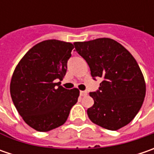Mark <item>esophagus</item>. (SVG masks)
I'll list each match as a JSON object with an SVG mask.
<instances>
[{"label": "esophagus", "mask_w": 154, "mask_h": 154, "mask_svg": "<svg viewBox=\"0 0 154 154\" xmlns=\"http://www.w3.org/2000/svg\"><path fill=\"white\" fill-rule=\"evenodd\" d=\"M80 93L81 96H83V97H84V96H86V95H87V93H88V92H86V91H80Z\"/></svg>", "instance_id": "1"}]
</instances>
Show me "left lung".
Returning <instances> with one entry per match:
<instances>
[{"instance_id":"left-lung-1","label":"left lung","mask_w":154,"mask_h":154,"mask_svg":"<svg viewBox=\"0 0 154 154\" xmlns=\"http://www.w3.org/2000/svg\"><path fill=\"white\" fill-rule=\"evenodd\" d=\"M74 45L89 65L92 78H103L98 91L90 92L94 100L87 109L90 120L109 130L126 126L139 112L146 95L145 80L137 62L113 39L103 38Z\"/></svg>"}]
</instances>
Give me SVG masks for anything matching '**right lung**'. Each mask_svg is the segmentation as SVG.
<instances>
[{"instance_id": "right-lung-1", "label": "right lung", "mask_w": 154, "mask_h": 154, "mask_svg": "<svg viewBox=\"0 0 154 154\" xmlns=\"http://www.w3.org/2000/svg\"><path fill=\"white\" fill-rule=\"evenodd\" d=\"M74 45L45 40L33 46L19 62L10 83V93L19 114L37 131L47 132L67 121L78 101L77 88L66 89L55 83L67 72Z\"/></svg>"}]
</instances>
